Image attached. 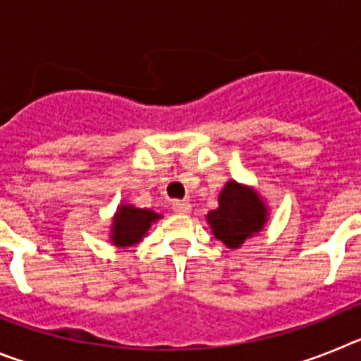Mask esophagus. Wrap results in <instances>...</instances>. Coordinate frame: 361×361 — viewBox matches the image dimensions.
<instances>
[{
	"mask_svg": "<svg viewBox=\"0 0 361 361\" xmlns=\"http://www.w3.org/2000/svg\"><path fill=\"white\" fill-rule=\"evenodd\" d=\"M173 212L178 213V215H186V213L191 212V204L188 200H175Z\"/></svg>",
	"mask_w": 361,
	"mask_h": 361,
	"instance_id": "34e87169",
	"label": "esophagus"
}]
</instances>
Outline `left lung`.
<instances>
[{
	"label": "left lung",
	"mask_w": 361,
	"mask_h": 361,
	"mask_svg": "<svg viewBox=\"0 0 361 361\" xmlns=\"http://www.w3.org/2000/svg\"><path fill=\"white\" fill-rule=\"evenodd\" d=\"M212 231L226 247L237 250L262 231L267 222V208L257 191L250 186L228 180L219 195V208L206 215Z\"/></svg>",
	"instance_id": "8db88e82"
}]
</instances>
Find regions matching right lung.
Masks as SVG:
<instances>
[{
	"instance_id": "right-lung-1",
	"label": "right lung",
	"mask_w": 361,
	"mask_h": 361,
	"mask_svg": "<svg viewBox=\"0 0 361 361\" xmlns=\"http://www.w3.org/2000/svg\"><path fill=\"white\" fill-rule=\"evenodd\" d=\"M159 219L161 215L152 209H141L132 204H123L117 208L114 222H111L110 240L117 247H128V245L137 244L142 240L153 222Z\"/></svg>"
}]
</instances>
